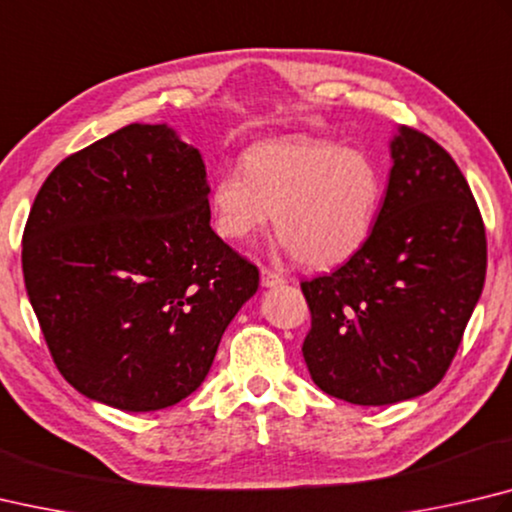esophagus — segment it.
Masks as SVG:
<instances>
[{
    "mask_svg": "<svg viewBox=\"0 0 512 512\" xmlns=\"http://www.w3.org/2000/svg\"><path fill=\"white\" fill-rule=\"evenodd\" d=\"M284 284V277L277 275L271 268H262V286L266 288H273V286H282Z\"/></svg>",
    "mask_w": 512,
    "mask_h": 512,
    "instance_id": "obj_1",
    "label": "esophagus"
}]
</instances>
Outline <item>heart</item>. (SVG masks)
<instances>
[{
  "label": "heart",
  "mask_w": 512,
  "mask_h": 512,
  "mask_svg": "<svg viewBox=\"0 0 512 512\" xmlns=\"http://www.w3.org/2000/svg\"><path fill=\"white\" fill-rule=\"evenodd\" d=\"M385 183L365 152L320 138H277L244 152V170L226 167L210 190L219 237L244 241L275 212L282 246L304 266L329 268L365 246Z\"/></svg>",
  "instance_id": "heart-1"
}]
</instances>
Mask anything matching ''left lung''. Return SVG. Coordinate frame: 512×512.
Here are the masks:
<instances>
[{
    "instance_id": "1",
    "label": "left lung",
    "mask_w": 512,
    "mask_h": 512,
    "mask_svg": "<svg viewBox=\"0 0 512 512\" xmlns=\"http://www.w3.org/2000/svg\"><path fill=\"white\" fill-rule=\"evenodd\" d=\"M378 219L356 255L302 282L313 383L392 405L441 383L486 280V230L466 176L430 136L398 127Z\"/></svg>"
}]
</instances>
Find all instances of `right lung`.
I'll use <instances>...</instances> for the list:
<instances>
[{
	"instance_id": "1",
	"label": "right lung",
	"mask_w": 512,
	"mask_h": 512,
	"mask_svg": "<svg viewBox=\"0 0 512 512\" xmlns=\"http://www.w3.org/2000/svg\"><path fill=\"white\" fill-rule=\"evenodd\" d=\"M208 194L199 150L167 125H127L46 176L24 284L55 367L91 401H183L255 295L257 266L210 228Z\"/></svg>"
}]
</instances>
